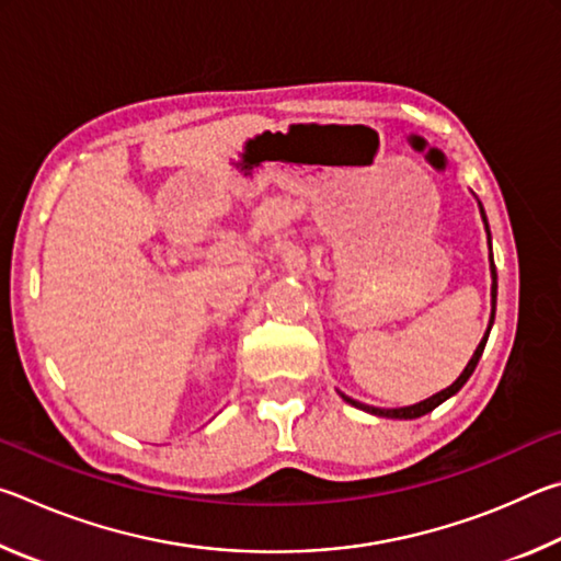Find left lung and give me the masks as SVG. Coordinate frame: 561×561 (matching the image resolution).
Masks as SVG:
<instances>
[{
	"label": "left lung",
	"mask_w": 561,
	"mask_h": 561,
	"mask_svg": "<svg viewBox=\"0 0 561 561\" xmlns=\"http://www.w3.org/2000/svg\"><path fill=\"white\" fill-rule=\"evenodd\" d=\"M478 207H480V217H482V222H485V232H488V244H490V277H492V287H490V299H492V311H490V324H488V331H485V336H482V341L478 344V348H474V354L470 356V360H468V366L462 368V374L455 378V381L448 386V388H443L440 393H435V396H431V398H425V401H421V403H413V405H403V408H376V405H366V403H358V401H354V398H348L346 393H341L339 391V396L344 398V401L348 403V405H354V408H360V411H366V413H371V415H378V417H393V421H413V417H421V415H425V413H431L433 408H438L440 403H445L448 401L450 396H455L460 391V388L468 383V378L472 376V371H474V366H478V360H480V356H482V351H485V344H488V336H490V329H492V324H495V304H497V270H495V262H492V240H490V225H488V215H485V207H482V203L478 201Z\"/></svg>",
	"instance_id": "8db88e82"
}]
</instances>
